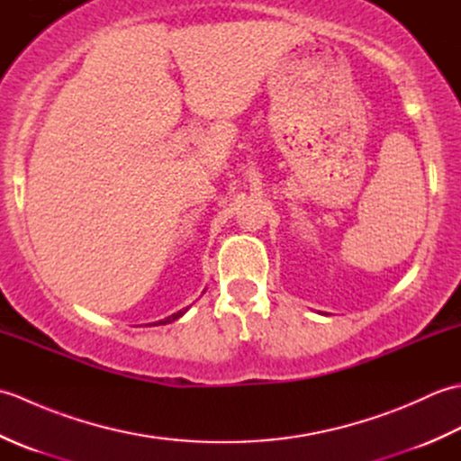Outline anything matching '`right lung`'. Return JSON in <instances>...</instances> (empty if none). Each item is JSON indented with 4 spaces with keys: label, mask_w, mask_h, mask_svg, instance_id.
I'll return each mask as SVG.
<instances>
[{
    "label": "right lung",
    "mask_w": 461,
    "mask_h": 461,
    "mask_svg": "<svg viewBox=\"0 0 461 461\" xmlns=\"http://www.w3.org/2000/svg\"><path fill=\"white\" fill-rule=\"evenodd\" d=\"M184 312H185V309H184V311H178V312H174V315H170V317H166L164 321H160L158 325H166V322H172V321H176V319H178V317H182Z\"/></svg>",
    "instance_id": "add662e5"
}]
</instances>
